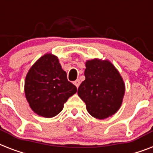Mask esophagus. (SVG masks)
<instances>
[{"label": "esophagus", "mask_w": 153, "mask_h": 153, "mask_svg": "<svg viewBox=\"0 0 153 153\" xmlns=\"http://www.w3.org/2000/svg\"><path fill=\"white\" fill-rule=\"evenodd\" d=\"M74 84L76 86L77 88H78V87L79 86V85H80V80H79V79H77L76 81L74 82Z\"/></svg>", "instance_id": "obj_1"}]
</instances>
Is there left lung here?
I'll use <instances>...</instances> for the list:
<instances>
[{
	"mask_svg": "<svg viewBox=\"0 0 153 153\" xmlns=\"http://www.w3.org/2000/svg\"><path fill=\"white\" fill-rule=\"evenodd\" d=\"M86 67V79L79 86L78 94L91 116L107 118L121 107L126 91L123 79L108 60H88Z\"/></svg>",
	"mask_w": 153,
	"mask_h": 153,
	"instance_id": "1",
	"label": "left lung"
}]
</instances>
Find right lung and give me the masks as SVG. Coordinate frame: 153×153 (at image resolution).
Wrapping results in <instances>:
<instances>
[{
  "instance_id": "1",
  "label": "right lung",
  "mask_w": 153,
  "mask_h": 153,
  "mask_svg": "<svg viewBox=\"0 0 153 153\" xmlns=\"http://www.w3.org/2000/svg\"><path fill=\"white\" fill-rule=\"evenodd\" d=\"M77 92L67 80L59 59L46 54L35 62L26 75L25 93L31 109L39 116L50 118L63 109L67 99Z\"/></svg>"
}]
</instances>
